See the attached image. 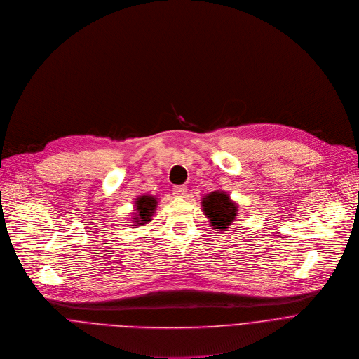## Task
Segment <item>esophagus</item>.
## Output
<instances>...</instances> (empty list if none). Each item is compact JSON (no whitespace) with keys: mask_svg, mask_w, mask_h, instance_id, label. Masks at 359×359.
<instances>
[{"mask_svg":"<svg viewBox=\"0 0 359 359\" xmlns=\"http://www.w3.org/2000/svg\"><path fill=\"white\" fill-rule=\"evenodd\" d=\"M172 191H174V195H175V196H180V198H185L187 194H188L187 187H175Z\"/></svg>","mask_w":359,"mask_h":359,"instance_id":"34e87169","label":"esophagus"}]
</instances>
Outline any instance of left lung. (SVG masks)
<instances>
[{
  "mask_svg": "<svg viewBox=\"0 0 359 359\" xmlns=\"http://www.w3.org/2000/svg\"><path fill=\"white\" fill-rule=\"evenodd\" d=\"M202 212L212 229L226 232L239 217V205L222 189L206 194L201 201Z\"/></svg>",
  "mask_w": 359,
  "mask_h": 359,
  "instance_id": "obj_1",
  "label": "left lung"
}]
</instances>
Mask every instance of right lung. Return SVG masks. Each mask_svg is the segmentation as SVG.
Listing matches in <instances>:
<instances>
[{
    "instance_id": "1",
    "label": "right lung",
    "mask_w": 359,
    "mask_h": 359,
    "mask_svg": "<svg viewBox=\"0 0 359 359\" xmlns=\"http://www.w3.org/2000/svg\"><path fill=\"white\" fill-rule=\"evenodd\" d=\"M158 198L154 195H140L134 201V212L131 217V226H141V225H147L149 222L153 221L154 213L157 210L158 205Z\"/></svg>"
}]
</instances>
